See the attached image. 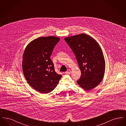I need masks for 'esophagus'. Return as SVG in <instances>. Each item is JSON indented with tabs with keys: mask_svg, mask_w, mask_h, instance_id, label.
Wrapping results in <instances>:
<instances>
[{
	"mask_svg": "<svg viewBox=\"0 0 126 126\" xmlns=\"http://www.w3.org/2000/svg\"><path fill=\"white\" fill-rule=\"evenodd\" d=\"M71 70L68 69L67 71H66V72H65V74H70L71 73Z\"/></svg>",
	"mask_w": 126,
	"mask_h": 126,
	"instance_id": "obj_1",
	"label": "esophagus"
}]
</instances>
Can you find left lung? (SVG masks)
I'll return each instance as SVG.
<instances>
[{
    "instance_id": "left-lung-1",
    "label": "left lung",
    "mask_w": 126,
    "mask_h": 126,
    "mask_svg": "<svg viewBox=\"0 0 126 126\" xmlns=\"http://www.w3.org/2000/svg\"><path fill=\"white\" fill-rule=\"evenodd\" d=\"M64 39L75 54L81 71L78 84L85 90L95 88L101 82L105 72V62L99 45L85 34Z\"/></svg>"
}]
</instances>
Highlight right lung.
Returning a JSON list of instances; mask_svg holds the SVG:
<instances>
[{
    "label": "right lung",
    "instance_id": "right-lung-1",
    "mask_svg": "<svg viewBox=\"0 0 126 126\" xmlns=\"http://www.w3.org/2000/svg\"><path fill=\"white\" fill-rule=\"evenodd\" d=\"M60 39L54 36L42 37L27 46L23 58L24 77L30 85L41 93L54 90L62 76L55 71L51 56Z\"/></svg>",
    "mask_w": 126,
    "mask_h": 126
}]
</instances>
